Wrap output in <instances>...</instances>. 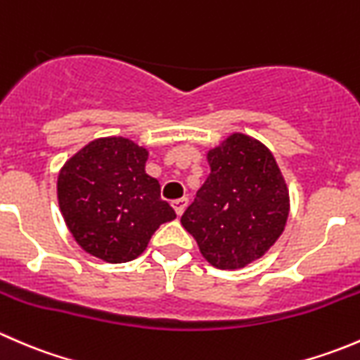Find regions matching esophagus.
<instances>
[{
  "mask_svg": "<svg viewBox=\"0 0 360 360\" xmlns=\"http://www.w3.org/2000/svg\"><path fill=\"white\" fill-rule=\"evenodd\" d=\"M186 205H188L186 198H179V200H174V202H172V207H174V210H176L177 216H181V214L184 212V209H186Z\"/></svg>",
  "mask_w": 360,
  "mask_h": 360,
  "instance_id": "34e87169",
  "label": "esophagus"
}]
</instances>
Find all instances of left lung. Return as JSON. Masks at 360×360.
<instances>
[{
  "instance_id": "left-lung-1",
  "label": "left lung",
  "mask_w": 360,
  "mask_h": 360,
  "mask_svg": "<svg viewBox=\"0 0 360 360\" xmlns=\"http://www.w3.org/2000/svg\"><path fill=\"white\" fill-rule=\"evenodd\" d=\"M210 174L181 224L202 256L221 270L259 259L277 242L289 216V190L271 151L235 132L209 150Z\"/></svg>"
}]
</instances>
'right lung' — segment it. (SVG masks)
I'll list each match as a JSON object with an SVG mask.
<instances>
[{"label": "right lung", "instance_id": "1", "mask_svg": "<svg viewBox=\"0 0 360 360\" xmlns=\"http://www.w3.org/2000/svg\"><path fill=\"white\" fill-rule=\"evenodd\" d=\"M148 150L127 137H101L64 163L57 198L66 226L85 252L127 263L148 248L160 224L176 217L148 176Z\"/></svg>", "mask_w": 360, "mask_h": 360}]
</instances>
